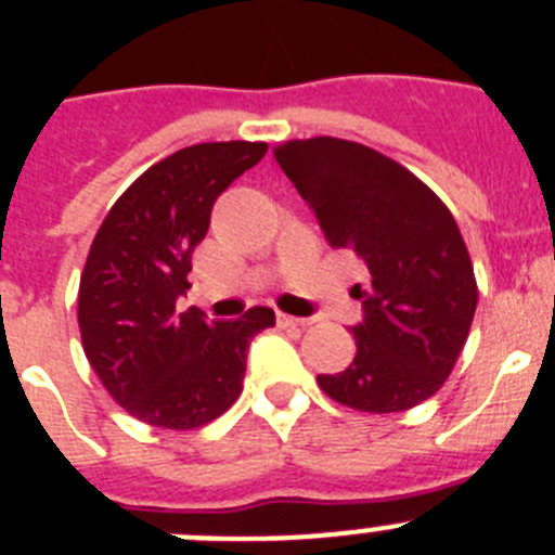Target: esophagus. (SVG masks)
I'll return each mask as SVG.
<instances>
[{"instance_id":"obj_1","label":"esophagus","mask_w":555,"mask_h":555,"mask_svg":"<svg viewBox=\"0 0 555 555\" xmlns=\"http://www.w3.org/2000/svg\"><path fill=\"white\" fill-rule=\"evenodd\" d=\"M279 325L282 328H307V325H312V318H293V314H276Z\"/></svg>"}]
</instances>
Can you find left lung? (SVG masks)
<instances>
[{"instance_id":"left-lung-1","label":"left lung","mask_w":555,"mask_h":555,"mask_svg":"<svg viewBox=\"0 0 555 555\" xmlns=\"http://www.w3.org/2000/svg\"><path fill=\"white\" fill-rule=\"evenodd\" d=\"M279 167L314 210L325 241L364 262L353 364L318 375L331 400L397 413L429 400L452 372L476 312V279L457 221L416 175L334 137L276 147Z\"/></svg>"}]
</instances>
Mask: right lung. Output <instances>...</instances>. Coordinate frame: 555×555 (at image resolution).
I'll return each instance as SVG.
<instances>
[{
  "label": "right lung",
  "mask_w": 555,
  "mask_h": 555,
  "mask_svg": "<svg viewBox=\"0 0 555 555\" xmlns=\"http://www.w3.org/2000/svg\"><path fill=\"white\" fill-rule=\"evenodd\" d=\"M266 153V142L178 150L114 202L92 241L79 284L81 345L139 422L194 429L219 418L243 391L251 339L276 323L268 307L237 320L175 309L216 199Z\"/></svg>",
  "instance_id": "obj_1"
}]
</instances>
